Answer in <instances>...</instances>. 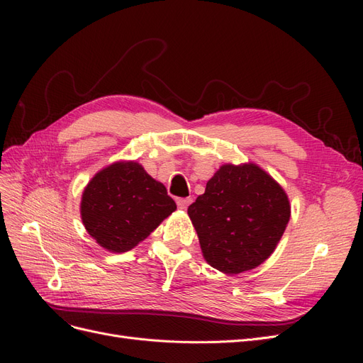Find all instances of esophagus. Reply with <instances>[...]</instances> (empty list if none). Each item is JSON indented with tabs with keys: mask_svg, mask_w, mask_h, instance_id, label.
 <instances>
[{
	"mask_svg": "<svg viewBox=\"0 0 363 363\" xmlns=\"http://www.w3.org/2000/svg\"><path fill=\"white\" fill-rule=\"evenodd\" d=\"M191 203H192V199H177V206L179 208H182V211H186Z\"/></svg>",
	"mask_w": 363,
	"mask_h": 363,
	"instance_id": "obj_1",
	"label": "esophagus"
}]
</instances>
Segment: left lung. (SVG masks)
<instances>
[{
    "instance_id": "left-lung-1",
    "label": "left lung",
    "mask_w": 363,
    "mask_h": 363,
    "mask_svg": "<svg viewBox=\"0 0 363 363\" xmlns=\"http://www.w3.org/2000/svg\"><path fill=\"white\" fill-rule=\"evenodd\" d=\"M208 265L224 274L259 267L291 216L286 192L255 163L223 164L188 208Z\"/></svg>"
}]
</instances>
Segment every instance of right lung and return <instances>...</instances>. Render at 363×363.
<instances>
[{
	"mask_svg": "<svg viewBox=\"0 0 363 363\" xmlns=\"http://www.w3.org/2000/svg\"><path fill=\"white\" fill-rule=\"evenodd\" d=\"M177 206L138 162H116L95 174L82 196V221L103 248L125 252L150 236Z\"/></svg>",
	"mask_w": 363,
	"mask_h": 363,
	"instance_id": "obj_1",
	"label": "right lung"
}]
</instances>
